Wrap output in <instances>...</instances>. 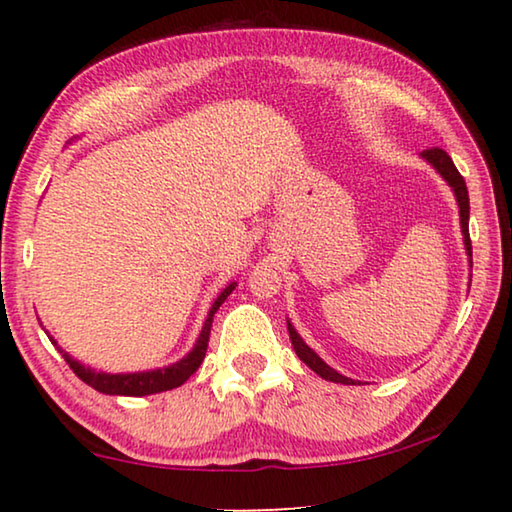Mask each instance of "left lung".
<instances>
[{
	"instance_id": "obj_1",
	"label": "left lung",
	"mask_w": 512,
	"mask_h": 512,
	"mask_svg": "<svg viewBox=\"0 0 512 512\" xmlns=\"http://www.w3.org/2000/svg\"><path fill=\"white\" fill-rule=\"evenodd\" d=\"M422 160H427L433 169L440 173V178L445 180V183L452 187V192L456 196V203H458V216H461V232H463V244H465V253L467 259H470L472 264V241H470V196H467V187H465V180L458 169L454 167V162L443 149H427L420 153ZM287 327H289V336H291V343H293V350L300 357V361H305L307 366L320 375L327 381H334V384H359V381H354L350 377L341 375V372H336L332 366H327V363L318 357V354L309 348V345L302 341V336L296 332V327L291 325V320H287Z\"/></svg>"
}]
</instances>
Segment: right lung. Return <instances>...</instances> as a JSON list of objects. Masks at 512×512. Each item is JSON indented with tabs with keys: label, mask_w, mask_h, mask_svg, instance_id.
Returning <instances> with one entry per match:
<instances>
[{
	"label": "right lung",
	"mask_w": 512,
	"mask_h": 512,
	"mask_svg": "<svg viewBox=\"0 0 512 512\" xmlns=\"http://www.w3.org/2000/svg\"><path fill=\"white\" fill-rule=\"evenodd\" d=\"M237 282H230L228 287H225L216 300L212 302L210 311H207V318L203 323L201 334H198V339L194 343V348L189 350L183 359L171 363V366H164V368H155V370H142V372H103V370H94L90 366H83L81 361H76L72 354L65 352L60 348L58 341L54 336H49V341L56 345L58 352L63 354V359L69 363V368L76 372V377L85 384L92 386L94 391L99 393H106V395H126V397H144V395H155V393H162V391H171V388H178L183 386L185 381L194 375L201 366L203 359H205V352H207V341H210V327H212V318L216 314V309H219L225 298L230 296L232 291H235Z\"/></svg>",
	"instance_id": "right-lung-1"
}]
</instances>
